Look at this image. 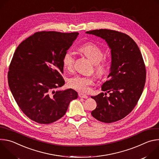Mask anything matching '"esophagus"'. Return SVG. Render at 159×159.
I'll use <instances>...</instances> for the list:
<instances>
[{"label": "esophagus", "instance_id": "esophagus-1", "mask_svg": "<svg viewBox=\"0 0 159 159\" xmlns=\"http://www.w3.org/2000/svg\"><path fill=\"white\" fill-rule=\"evenodd\" d=\"M79 96L80 98H84V99H87L88 98V96L84 94H82V93H79Z\"/></svg>", "mask_w": 159, "mask_h": 159}]
</instances>
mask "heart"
Listing matches in <instances>:
<instances>
[{"label":"heart","instance_id":"obj_1","mask_svg":"<svg viewBox=\"0 0 159 159\" xmlns=\"http://www.w3.org/2000/svg\"><path fill=\"white\" fill-rule=\"evenodd\" d=\"M80 50L94 63L96 72L99 76H103L107 73L109 62L107 60L102 58L103 50L99 47L93 43H86L82 45ZM75 60L74 52L71 50H67L62 60L63 66L67 70L72 71L74 69ZM94 84V79L87 76H75L70 78L68 81V85L70 87L84 93L90 91V86Z\"/></svg>","mask_w":159,"mask_h":159}]
</instances>
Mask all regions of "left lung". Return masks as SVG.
<instances>
[{"instance_id":"8db88e82","label":"left lung","mask_w":159,"mask_h":159,"mask_svg":"<svg viewBox=\"0 0 159 159\" xmlns=\"http://www.w3.org/2000/svg\"><path fill=\"white\" fill-rule=\"evenodd\" d=\"M85 33L104 39L111 53L109 79L101 87L106 93L91 96L97 103L91 115L101 122L117 121L131 112L142 94L146 79L142 55L137 43L125 33L106 29Z\"/></svg>"}]
</instances>
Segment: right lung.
Returning a JSON list of instances; mask_svg holds the SVG:
<instances>
[{
  "label": "right lung",
  "instance_id": "1",
  "mask_svg": "<svg viewBox=\"0 0 159 159\" xmlns=\"http://www.w3.org/2000/svg\"><path fill=\"white\" fill-rule=\"evenodd\" d=\"M79 33H35L16 50L8 83L17 105L31 120L50 124L64 116L71 101L78 98L72 89H55L65 84L61 74L65 53Z\"/></svg>",
  "mask_w": 159,
  "mask_h": 159
}]
</instances>
